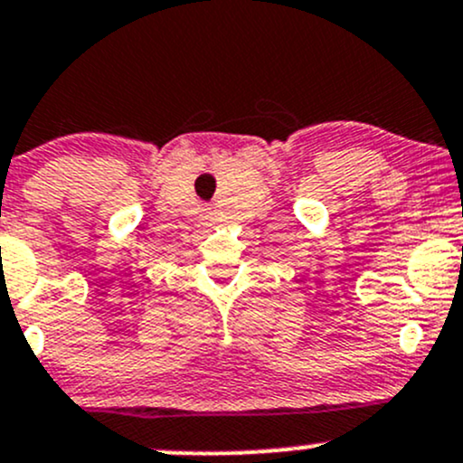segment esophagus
<instances>
[{
    "mask_svg": "<svg viewBox=\"0 0 463 463\" xmlns=\"http://www.w3.org/2000/svg\"><path fill=\"white\" fill-rule=\"evenodd\" d=\"M203 219H206V222H211V219H213L211 208H203Z\"/></svg>",
    "mask_w": 463,
    "mask_h": 463,
    "instance_id": "1",
    "label": "esophagus"
}]
</instances>
